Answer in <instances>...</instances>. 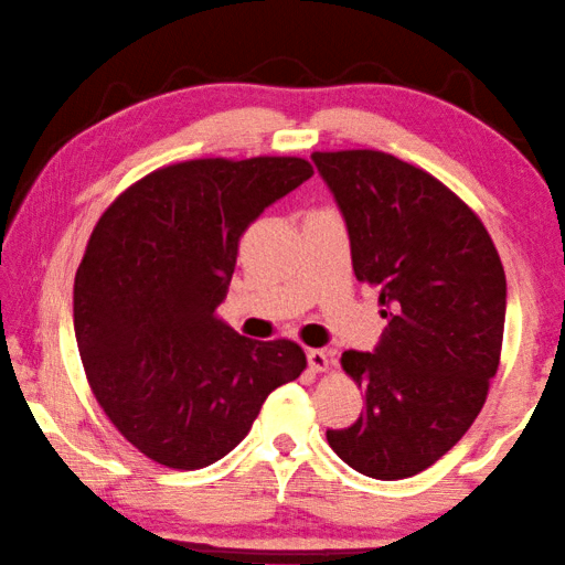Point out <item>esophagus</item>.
<instances>
[{
  "mask_svg": "<svg viewBox=\"0 0 565 565\" xmlns=\"http://www.w3.org/2000/svg\"><path fill=\"white\" fill-rule=\"evenodd\" d=\"M308 365H310L312 373H322V370H328V365H330V353H328V350H320V348L308 350Z\"/></svg>",
  "mask_w": 565,
  "mask_h": 565,
  "instance_id": "1",
  "label": "esophagus"
}]
</instances>
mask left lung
<instances>
[{"label": "left lung", "instance_id": "1", "mask_svg": "<svg viewBox=\"0 0 565 565\" xmlns=\"http://www.w3.org/2000/svg\"><path fill=\"white\" fill-rule=\"evenodd\" d=\"M312 162L345 220L355 277L375 285L387 320L373 353L340 360L365 387V411L328 443L358 473L411 478L483 408L503 345L501 257L476 212L420 168L375 150Z\"/></svg>", "mask_w": 565, "mask_h": 565}]
</instances>
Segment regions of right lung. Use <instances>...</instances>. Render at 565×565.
Here are the masks:
<instances>
[{"label":"right lung","instance_id":"obj_1","mask_svg":"<svg viewBox=\"0 0 565 565\" xmlns=\"http://www.w3.org/2000/svg\"><path fill=\"white\" fill-rule=\"evenodd\" d=\"M312 178L300 157L190 160L122 192L74 277V338L102 411L154 463L198 470L305 370L290 340L217 320L245 230Z\"/></svg>","mask_w":565,"mask_h":565}]
</instances>
